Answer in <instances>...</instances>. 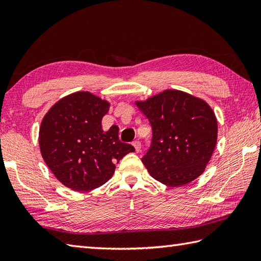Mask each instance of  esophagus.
I'll return each instance as SVG.
<instances>
[{
  "instance_id": "1",
  "label": "esophagus",
  "mask_w": 261,
  "mask_h": 261,
  "mask_svg": "<svg viewBox=\"0 0 261 261\" xmlns=\"http://www.w3.org/2000/svg\"><path fill=\"white\" fill-rule=\"evenodd\" d=\"M132 145H134V147L136 148V151H140V148H141V142L139 140H135L134 142H132Z\"/></svg>"
}]
</instances>
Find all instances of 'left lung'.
I'll list each match as a JSON object with an SVG mask.
<instances>
[{
	"label": "left lung",
	"mask_w": 261,
	"mask_h": 261,
	"mask_svg": "<svg viewBox=\"0 0 261 261\" xmlns=\"http://www.w3.org/2000/svg\"><path fill=\"white\" fill-rule=\"evenodd\" d=\"M152 129L142 163L163 185L181 187L205 171L217 141V120L205 100L167 89L136 101Z\"/></svg>",
	"instance_id": "obj_1"
}]
</instances>
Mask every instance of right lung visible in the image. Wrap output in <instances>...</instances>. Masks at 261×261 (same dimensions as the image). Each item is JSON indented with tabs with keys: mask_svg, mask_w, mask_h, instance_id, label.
<instances>
[{
	"mask_svg": "<svg viewBox=\"0 0 261 261\" xmlns=\"http://www.w3.org/2000/svg\"><path fill=\"white\" fill-rule=\"evenodd\" d=\"M110 103L88 91L63 97L45 114L39 127V148L58 180L74 191L103 186L115 164L134 146L119 140V127L101 129Z\"/></svg>",
	"mask_w": 261,
	"mask_h": 261,
	"instance_id": "right-lung-1",
	"label": "right lung"
}]
</instances>
